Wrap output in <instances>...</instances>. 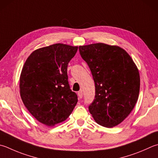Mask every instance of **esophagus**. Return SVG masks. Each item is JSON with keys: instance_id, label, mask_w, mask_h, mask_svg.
Here are the masks:
<instances>
[{"instance_id": "esophagus-1", "label": "esophagus", "mask_w": 158, "mask_h": 158, "mask_svg": "<svg viewBox=\"0 0 158 158\" xmlns=\"http://www.w3.org/2000/svg\"><path fill=\"white\" fill-rule=\"evenodd\" d=\"M78 98H80V99H81V98H82V91H78Z\"/></svg>"}]
</instances>
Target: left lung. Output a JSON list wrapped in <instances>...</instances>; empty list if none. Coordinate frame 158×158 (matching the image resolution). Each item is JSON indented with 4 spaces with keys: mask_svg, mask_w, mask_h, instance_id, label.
I'll return each mask as SVG.
<instances>
[{
    "mask_svg": "<svg viewBox=\"0 0 158 158\" xmlns=\"http://www.w3.org/2000/svg\"><path fill=\"white\" fill-rule=\"evenodd\" d=\"M79 51L91 71L96 87L89 112L101 126L118 125L138 101L140 86L138 67L129 53L116 45L94 43L80 46Z\"/></svg>",
    "mask_w": 158,
    "mask_h": 158,
    "instance_id": "8db88e82",
    "label": "left lung"
}]
</instances>
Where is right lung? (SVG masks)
Here are the masks:
<instances>
[{
    "label": "right lung",
    "mask_w": 158,
    "mask_h": 158,
    "mask_svg": "<svg viewBox=\"0 0 158 158\" xmlns=\"http://www.w3.org/2000/svg\"><path fill=\"white\" fill-rule=\"evenodd\" d=\"M78 47L57 43L33 52L23 65L20 94L29 113L47 126H54L69 117L78 96L68 82V63Z\"/></svg>",
    "instance_id": "1"
}]
</instances>
